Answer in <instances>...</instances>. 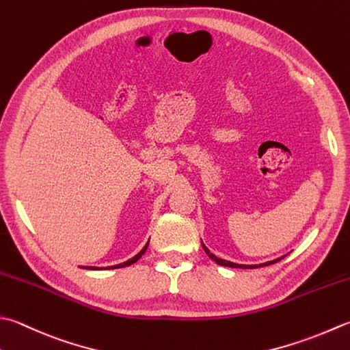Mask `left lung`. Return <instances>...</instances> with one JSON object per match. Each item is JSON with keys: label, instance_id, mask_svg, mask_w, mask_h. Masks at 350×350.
Wrapping results in <instances>:
<instances>
[{"label": "left lung", "instance_id": "1", "mask_svg": "<svg viewBox=\"0 0 350 350\" xmlns=\"http://www.w3.org/2000/svg\"><path fill=\"white\" fill-rule=\"evenodd\" d=\"M202 247L204 249V252H206V255L212 259V261L214 262H217L218 265H223V267H230V269H258V267H264V265H270V264H275V262H278V261H280V259H282L284 256H280V258H278V259H273V261H269V262H264V264H253V265H245V264H235V262H230V261H226V259H221V258H217L214 253H211V250L206 247V245H204L203 243H202Z\"/></svg>", "mask_w": 350, "mask_h": 350}]
</instances>
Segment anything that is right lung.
I'll list each match as a JSON object with an SVG mask.
<instances>
[{
  "instance_id": "obj_1",
  "label": "right lung",
  "mask_w": 350,
  "mask_h": 350,
  "mask_svg": "<svg viewBox=\"0 0 350 350\" xmlns=\"http://www.w3.org/2000/svg\"><path fill=\"white\" fill-rule=\"evenodd\" d=\"M147 247H148V243L144 245L142 247V250L139 252V253H136V255L132 258V259H127L126 262H121V264H116V265H111V267H105V269H107V270H111V269H122V267H129V265H132V264H135L136 261H138V259L144 255V253H146V250H147ZM80 269H86V270H100V267H88V265H80Z\"/></svg>"
}]
</instances>
